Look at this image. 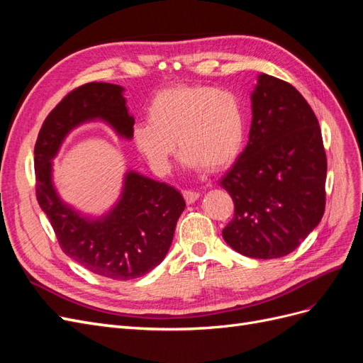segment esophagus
<instances>
[{"instance_id": "esophagus-1", "label": "esophagus", "mask_w": 363, "mask_h": 363, "mask_svg": "<svg viewBox=\"0 0 363 363\" xmlns=\"http://www.w3.org/2000/svg\"><path fill=\"white\" fill-rule=\"evenodd\" d=\"M183 196H184L186 203L192 204V203H195L196 200L200 199V194L199 192H194V191H183Z\"/></svg>"}]
</instances>
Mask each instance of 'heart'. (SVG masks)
<instances>
[{
  "label": "heart",
  "instance_id": "obj_1",
  "mask_svg": "<svg viewBox=\"0 0 363 363\" xmlns=\"http://www.w3.org/2000/svg\"><path fill=\"white\" fill-rule=\"evenodd\" d=\"M148 121L131 131V144L156 171L168 168L176 140L189 171H219L244 148L245 108L239 98L212 86H174L151 98Z\"/></svg>",
  "mask_w": 363,
  "mask_h": 363
}]
</instances>
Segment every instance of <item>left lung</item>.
Listing matches in <instances>:
<instances>
[{"label": "left lung", "mask_w": 363, "mask_h": 363, "mask_svg": "<svg viewBox=\"0 0 363 363\" xmlns=\"http://www.w3.org/2000/svg\"><path fill=\"white\" fill-rule=\"evenodd\" d=\"M251 111L248 144L219 183L235 203L223 238L247 257L277 259L321 221L327 159L318 119L292 84L260 74Z\"/></svg>", "instance_id": "obj_1"}]
</instances>
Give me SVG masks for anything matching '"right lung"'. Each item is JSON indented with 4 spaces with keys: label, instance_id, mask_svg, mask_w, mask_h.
<instances>
[{
    "label": "right lung",
    "instance_id": "obj_1",
    "mask_svg": "<svg viewBox=\"0 0 363 363\" xmlns=\"http://www.w3.org/2000/svg\"><path fill=\"white\" fill-rule=\"evenodd\" d=\"M103 121L130 140L135 118L124 87L87 83L69 92L43 121L35 145L36 196L62 250L83 268L112 280L145 276L167 256L186 203L167 183L128 169L111 211L89 216L65 203L52 182V159L74 128Z\"/></svg>",
    "mask_w": 363,
    "mask_h": 363
}]
</instances>
